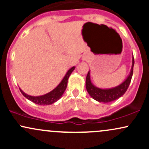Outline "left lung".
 Listing matches in <instances>:
<instances>
[{"mask_svg": "<svg viewBox=\"0 0 149 149\" xmlns=\"http://www.w3.org/2000/svg\"><path fill=\"white\" fill-rule=\"evenodd\" d=\"M134 64V57H132V65L131 71L127 79L118 86L111 89H101L95 87L92 83L91 80H90V71H88L86 77L85 86H86L87 91H88L89 95L97 102H104V103H108V102H111L112 101L118 100L125 93L128 87L130 84L132 77L133 74Z\"/></svg>", "mask_w": 149, "mask_h": 149, "instance_id": "1", "label": "left lung"}]
</instances>
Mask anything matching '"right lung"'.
Instances as JSON below:
<instances>
[{"label":"right lung","instance_id":"obj_1","mask_svg":"<svg viewBox=\"0 0 149 149\" xmlns=\"http://www.w3.org/2000/svg\"><path fill=\"white\" fill-rule=\"evenodd\" d=\"M75 69L74 66L71 68L69 71H67L66 74L65 75L61 83L58 85L57 88H55L52 91L49 92V93L45 94V95H42V96L38 97H33L30 96V95H26L24 92L21 89H19L20 92H22V95L24 96L26 98L28 99L29 100L31 101L33 103L38 104V105H49V104H52L54 102H56L58 100L61 98L62 95L66 90V86H67L68 79H69L70 75L73 72V70Z\"/></svg>","mask_w":149,"mask_h":149}]
</instances>
